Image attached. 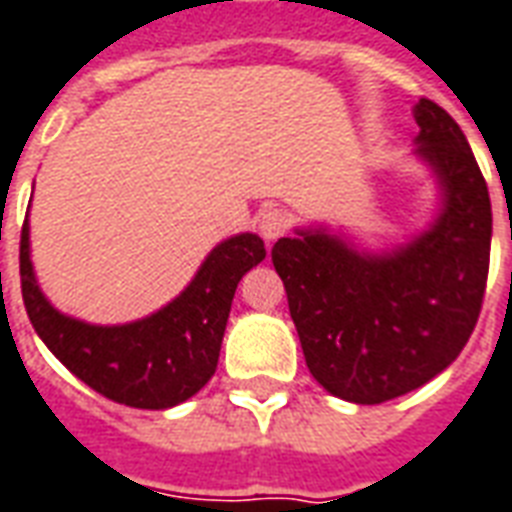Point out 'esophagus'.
<instances>
[{"mask_svg":"<svg viewBox=\"0 0 512 512\" xmlns=\"http://www.w3.org/2000/svg\"><path fill=\"white\" fill-rule=\"evenodd\" d=\"M287 225H290V219H287L285 211H279V208H268V211H263L260 219H257L260 236L266 238V241H276L279 236H285Z\"/></svg>","mask_w":512,"mask_h":512,"instance_id":"34e87169","label":"esophagus"}]
</instances>
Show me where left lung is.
Listing matches in <instances>:
<instances>
[{"instance_id":"8db88e82","label":"left lung","mask_w":512,"mask_h":512,"mask_svg":"<svg viewBox=\"0 0 512 512\" xmlns=\"http://www.w3.org/2000/svg\"><path fill=\"white\" fill-rule=\"evenodd\" d=\"M415 157L434 176L437 214L393 249H363L325 225L271 249L306 366L325 391L380 404L456 361L478 323L491 255V200L464 132L418 100Z\"/></svg>"}]
</instances>
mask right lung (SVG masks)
<instances>
[{"label":"right lung","instance_id":"right-lung-1","mask_svg":"<svg viewBox=\"0 0 512 512\" xmlns=\"http://www.w3.org/2000/svg\"><path fill=\"white\" fill-rule=\"evenodd\" d=\"M263 257L266 246L255 233L225 238L170 304L132 323L94 325L59 312L45 298L34 276L26 219L21 293L37 336L78 380L135 410H168L214 377L238 282Z\"/></svg>","mask_w":512,"mask_h":512}]
</instances>
